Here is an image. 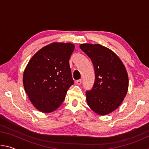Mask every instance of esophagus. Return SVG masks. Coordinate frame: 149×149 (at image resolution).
Wrapping results in <instances>:
<instances>
[{
	"instance_id": "obj_1",
	"label": "esophagus",
	"mask_w": 149,
	"mask_h": 149,
	"mask_svg": "<svg viewBox=\"0 0 149 149\" xmlns=\"http://www.w3.org/2000/svg\"><path fill=\"white\" fill-rule=\"evenodd\" d=\"M81 81H81V79H78V80H77L76 81V84H77V85H81Z\"/></svg>"
}]
</instances>
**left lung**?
<instances>
[{"instance_id": "1", "label": "left lung", "mask_w": 149, "mask_h": 149, "mask_svg": "<svg viewBox=\"0 0 149 149\" xmlns=\"http://www.w3.org/2000/svg\"><path fill=\"white\" fill-rule=\"evenodd\" d=\"M94 65L95 79L86 92L87 104L99 115H107L121 104L128 90V75L122 60L112 50L99 44H81Z\"/></svg>"}]
</instances>
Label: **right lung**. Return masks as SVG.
I'll use <instances>...</instances> for the list:
<instances>
[{
  "label": "right lung",
  "instance_id": "right-lung-1",
  "mask_svg": "<svg viewBox=\"0 0 149 149\" xmlns=\"http://www.w3.org/2000/svg\"><path fill=\"white\" fill-rule=\"evenodd\" d=\"M75 46L52 42L40 49L27 64L23 84L29 100L44 113L56 110L74 84L69 60Z\"/></svg>",
  "mask_w": 149,
  "mask_h": 149
}]
</instances>
